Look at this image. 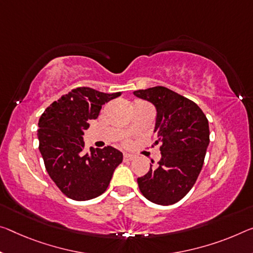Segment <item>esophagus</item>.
<instances>
[{
    "label": "esophagus",
    "mask_w": 253,
    "mask_h": 253,
    "mask_svg": "<svg viewBox=\"0 0 253 253\" xmlns=\"http://www.w3.org/2000/svg\"><path fill=\"white\" fill-rule=\"evenodd\" d=\"M135 159V156L134 155H131V154H124V160H125V161H131V160H134Z\"/></svg>",
    "instance_id": "34e87169"
}]
</instances>
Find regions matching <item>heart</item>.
<instances>
[{"instance_id": "obj_1", "label": "heart", "mask_w": 253, "mask_h": 253, "mask_svg": "<svg viewBox=\"0 0 253 253\" xmlns=\"http://www.w3.org/2000/svg\"><path fill=\"white\" fill-rule=\"evenodd\" d=\"M124 144H125L126 146H128V145H130V141L129 139H125V142H124Z\"/></svg>"}]
</instances>
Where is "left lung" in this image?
<instances>
[{"label": "left lung", "instance_id": "left-lung-1", "mask_svg": "<svg viewBox=\"0 0 253 253\" xmlns=\"http://www.w3.org/2000/svg\"><path fill=\"white\" fill-rule=\"evenodd\" d=\"M153 103L158 111V133L162 158L158 167L137 179L142 195L158 205L178 203L194 187L210 144V126L194 101L166 86L134 91Z\"/></svg>", "mask_w": 253, "mask_h": 253}]
</instances>
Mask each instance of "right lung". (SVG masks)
Wrapping results in <instances>:
<instances>
[{
	"label": "right lung",
	"instance_id": "right-lung-1",
	"mask_svg": "<svg viewBox=\"0 0 253 253\" xmlns=\"http://www.w3.org/2000/svg\"><path fill=\"white\" fill-rule=\"evenodd\" d=\"M120 92L103 93L81 86L62 95L39 119V151L51 180L64 195L89 200L103 194L112 173L123 161V153L112 146L84 151V130L97 119L102 106Z\"/></svg>",
	"mask_w": 253,
	"mask_h": 253
}]
</instances>
